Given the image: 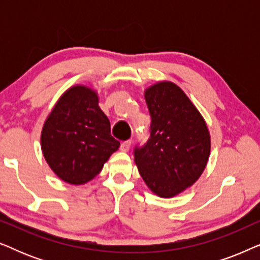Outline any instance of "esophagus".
I'll use <instances>...</instances> for the list:
<instances>
[{
    "mask_svg": "<svg viewBox=\"0 0 260 260\" xmlns=\"http://www.w3.org/2000/svg\"><path fill=\"white\" fill-rule=\"evenodd\" d=\"M130 147H131V141H125V142H123L122 144H120V148L119 149L122 151H124V152H127V151H129Z\"/></svg>",
    "mask_w": 260,
    "mask_h": 260,
    "instance_id": "1",
    "label": "esophagus"
}]
</instances>
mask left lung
<instances>
[{
    "label": "left lung",
    "instance_id": "left-lung-1",
    "mask_svg": "<svg viewBox=\"0 0 260 260\" xmlns=\"http://www.w3.org/2000/svg\"><path fill=\"white\" fill-rule=\"evenodd\" d=\"M151 116L150 137L134 150L147 186L161 198H173L195 183L207 165L211 136L199 110L172 81L144 92Z\"/></svg>",
    "mask_w": 260,
    "mask_h": 260
}]
</instances>
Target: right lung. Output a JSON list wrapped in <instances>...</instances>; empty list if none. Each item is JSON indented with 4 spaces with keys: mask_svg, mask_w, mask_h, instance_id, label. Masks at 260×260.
Wrapping results in <instances>:
<instances>
[{
    "mask_svg": "<svg viewBox=\"0 0 260 260\" xmlns=\"http://www.w3.org/2000/svg\"><path fill=\"white\" fill-rule=\"evenodd\" d=\"M98 102L94 90L76 85L59 98L42 127V154L67 183L91 181L120 145Z\"/></svg>",
    "mask_w": 260,
    "mask_h": 260,
    "instance_id": "add662e5",
    "label": "right lung"
}]
</instances>
